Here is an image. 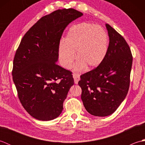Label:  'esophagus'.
I'll return each instance as SVG.
<instances>
[{"instance_id":"34e87169","label":"esophagus","mask_w":145,"mask_h":145,"mask_svg":"<svg viewBox=\"0 0 145 145\" xmlns=\"http://www.w3.org/2000/svg\"><path fill=\"white\" fill-rule=\"evenodd\" d=\"M73 77L74 79V82L75 84H77L80 80V75L76 73H73Z\"/></svg>"}]
</instances>
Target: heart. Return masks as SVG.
<instances>
[{
  "label": "heart",
  "instance_id": "b5f03b06",
  "mask_svg": "<svg viewBox=\"0 0 145 145\" xmlns=\"http://www.w3.org/2000/svg\"><path fill=\"white\" fill-rule=\"evenodd\" d=\"M108 48V38L102 27L88 22L73 25L70 28L64 44L58 48V57L64 68L69 69L75 59L78 60L76 70L91 69L104 60Z\"/></svg>",
  "mask_w": 145,
  "mask_h": 145
}]
</instances>
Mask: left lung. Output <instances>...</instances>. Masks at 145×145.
<instances>
[{
  "instance_id": "1",
  "label": "left lung",
  "mask_w": 145,
  "mask_h": 145,
  "mask_svg": "<svg viewBox=\"0 0 145 145\" xmlns=\"http://www.w3.org/2000/svg\"><path fill=\"white\" fill-rule=\"evenodd\" d=\"M110 42L104 60L80 76L81 98L87 112L106 116L118 108L128 93L133 57L125 39L106 24Z\"/></svg>"
}]
</instances>
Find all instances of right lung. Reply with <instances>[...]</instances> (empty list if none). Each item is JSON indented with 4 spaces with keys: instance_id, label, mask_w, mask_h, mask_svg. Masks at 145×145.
<instances>
[{
    "instance_id": "obj_1",
    "label": "right lung",
    "mask_w": 145,
    "mask_h": 145,
    "mask_svg": "<svg viewBox=\"0 0 145 145\" xmlns=\"http://www.w3.org/2000/svg\"><path fill=\"white\" fill-rule=\"evenodd\" d=\"M83 15L73 8L58 9L39 19L23 37L13 61L12 78L21 104L33 118H57L70 87L72 72L56 63L65 29Z\"/></svg>"
}]
</instances>
